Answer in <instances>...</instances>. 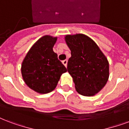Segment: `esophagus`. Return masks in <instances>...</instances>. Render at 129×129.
Returning <instances> with one entry per match:
<instances>
[{
	"label": "esophagus",
	"instance_id": "34e87169",
	"mask_svg": "<svg viewBox=\"0 0 129 129\" xmlns=\"http://www.w3.org/2000/svg\"><path fill=\"white\" fill-rule=\"evenodd\" d=\"M62 63H63V64L65 66L67 67V63H68V60H67V59H65V60L63 61Z\"/></svg>",
	"mask_w": 129,
	"mask_h": 129
}]
</instances>
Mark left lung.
Wrapping results in <instances>:
<instances>
[{"label": "left lung", "mask_w": 129, "mask_h": 129, "mask_svg": "<svg viewBox=\"0 0 129 129\" xmlns=\"http://www.w3.org/2000/svg\"><path fill=\"white\" fill-rule=\"evenodd\" d=\"M65 41L71 51L68 72L76 90L84 96H93L104 88L109 78V63L97 45L82 34L66 35Z\"/></svg>", "instance_id": "obj_1"}]
</instances>
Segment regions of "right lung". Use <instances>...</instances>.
Instances as JSON below:
<instances>
[{
  "instance_id": "add662e5",
  "label": "right lung",
  "mask_w": 129,
  "mask_h": 129,
  "mask_svg": "<svg viewBox=\"0 0 129 129\" xmlns=\"http://www.w3.org/2000/svg\"><path fill=\"white\" fill-rule=\"evenodd\" d=\"M57 38L46 35L27 52L21 64V75L29 88L41 94L53 91L66 68L53 50Z\"/></svg>"
}]
</instances>
